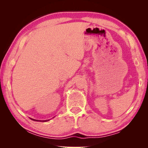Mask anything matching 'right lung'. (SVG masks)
Listing matches in <instances>:
<instances>
[{
    "label": "right lung",
    "instance_id": "1",
    "mask_svg": "<svg viewBox=\"0 0 148 148\" xmlns=\"http://www.w3.org/2000/svg\"><path fill=\"white\" fill-rule=\"evenodd\" d=\"M32 119V120H33V121H40V122H46V121H50V120H44V121H40V120H36V119Z\"/></svg>",
    "mask_w": 148,
    "mask_h": 148
}]
</instances>
